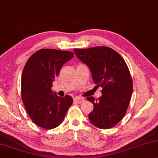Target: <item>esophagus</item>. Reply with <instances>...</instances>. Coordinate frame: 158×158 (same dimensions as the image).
Here are the masks:
<instances>
[{
  "label": "esophagus",
  "mask_w": 158,
  "mask_h": 158,
  "mask_svg": "<svg viewBox=\"0 0 158 158\" xmlns=\"http://www.w3.org/2000/svg\"><path fill=\"white\" fill-rule=\"evenodd\" d=\"M84 101V99L83 98H81V97H74V102H77V103H79V104L82 103Z\"/></svg>",
  "instance_id": "esophagus-1"
}]
</instances>
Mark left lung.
Here are the masks:
<instances>
[{
	"label": "left lung",
	"instance_id": "1",
	"mask_svg": "<svg viewBox=\"0 0 158 158\" xmlns=\"http://www.w3.org/2000/svg\"><path fill=\"white\" fill-rule=\"evenodd\" d=\"M74 52L89 68L95 84L102 87L99 99L87 97L94 105L89 119L98 128L112 127L125 115L132 94V77L126 62L117 52L106 46L74 48Z\"/></svg>",
	"mask_w": 158,
	"mask_h": 158
}]
</instances>
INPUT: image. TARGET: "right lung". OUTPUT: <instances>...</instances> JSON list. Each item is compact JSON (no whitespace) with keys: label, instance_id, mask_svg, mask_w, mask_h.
Returning a JSON list of instances; mask_svg holds the SVG:
<instances>
[{"label":"right lung","instance_id":"1","mask_svg":"<svg viewBox=\"0 0 158 158\" xmlns=\"http://www.w3.org/2000/svg\"><path fill=\"white\" fill-rule=\"evenodd\" d=\"M74 56L67 51L44 48L26 63L21 77V99L30 118L40 127L49 130L59 126L73 103L72 97L57 96L52 87L62 66Z\"/></svg>","mask_w":158,"mask_h":158}]
</instances>
